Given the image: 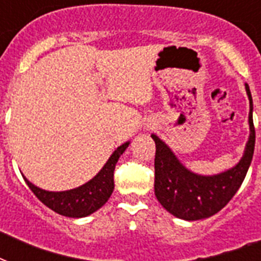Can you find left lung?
<instances>
[{
  "instance_id": "1",
  "label": "left lung",
  "mask_w": 261,
  "mask_h": 261,
  "mask_svg": "<svg viewBox=\"0 0 261 261\" xmlns=\"http://www.w3.org/2000/svg\"><path fill=\"white\" fill-rule=\"evenodd\" d=\"M251 111H249V141L243 159L234 168L215 176H200L190 172L178 163L171 149L157 137L154 159V194L161 206L177 218L198 221L208 218L222 210L243 184L251 165L255 150V126L252 116L251 90L245 84Z\"/></svg>"
}]
</instances>
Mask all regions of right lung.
Returning a JSON list of instances; mask_svg holds the SVG:
<instances>
[{
  "mask_svg": "<svg viewBox=\"0 0 261 261\" xmlns=\"http://www.w3.org/2000/svg\"><path fill=\"white\" fill-rule=\"evenodd\" d=\"M128 146V142L123 143L112 153L102 169L87 184L63 192H50L35 187L24 177L27 186L34 192L36 198L55 213L70 218H83L92 214L104 206L114 191V171L119 157Z\"/></svg>",
  "mask_w": 261,
  "mask_h": 261,
  "instance_id": "add662e5",
  "label": "right lung"
}]
</instances>
